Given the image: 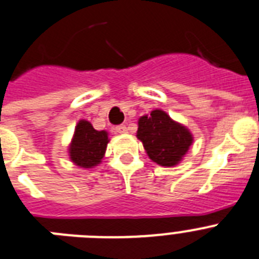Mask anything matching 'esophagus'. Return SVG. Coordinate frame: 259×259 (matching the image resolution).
Segmentation results:
<instances>
[{"instance_id": "1", "label": "esophagus", "mask_w": 259, "mask_h": 259, "mask_svg": "<svg viewBox=\"0 0 259 259\" xmlns=\"http://www.w3.org/2000/svg\"><path fill=\"white\" fill-rule=\"evenodd\" d=\"M116 132L120 133V134H125V133H127L126 125H118V126H116Z\"/></svg>"}]
</instances>
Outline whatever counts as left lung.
Listing matches in <instances>:
<instances>
[{
  "label": "left lung",
  "mask_w": 259,
  "mask_h": 259,
  "mask_svg": "<svg viewBox=\"0 0 259 259\" xmlns=\"http://www.w3.org/2000/svg\"><path fill=\"white\" fill-rule=\"evenodd\" d=\"M137 137L150 159L164 167L179 164L193 143L190 132L160 109L139 118Z\"/></svg>",
  "instance_id": "1"
}]
</instances>
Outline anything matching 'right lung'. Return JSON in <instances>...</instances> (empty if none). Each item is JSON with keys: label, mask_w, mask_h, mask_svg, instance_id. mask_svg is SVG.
<instances>
[{"label": "right lung", "mask_w": 259, "mask_h": 259, "mask_svg": "<svg viewBox=\"0 0 259 259\" xmlns=\"http://www.w3.org/2000/svg\"><path fill=\"white\" fill-rule=\"evenodd\" d=\"M108 142L107 132H98L89 121H79L69 147L71 161L83 168L95 167L102 161Z\"/></svg>", "instance_id": "obj_1"}]
</instances>
